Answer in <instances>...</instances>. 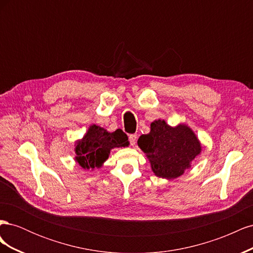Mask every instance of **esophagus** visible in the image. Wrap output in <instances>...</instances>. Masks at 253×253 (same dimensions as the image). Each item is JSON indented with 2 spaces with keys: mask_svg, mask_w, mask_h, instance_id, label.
Returning <instances> with one entry per match:
<instances>
[{
  "mask_svg": "<svg viewBox=\"0 0 253 253\" xmlns=\"http://www.w3.org/2000/svg\"><path fill=\"white\" fill-rule=\"evenodd\" d=\"M128 139H129V142H131V145H133V147H134V145L136 144V141H137V135L136 134L129 135Z\"/></svg>",
  "mask_w": 253,
  "mask_h": 253,
  "instance_id": "esophagus-1",
  "label": "esophagus"
}]
</instances>
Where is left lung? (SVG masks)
Instances as JSON below:
<instances>
[{"instance_id":"obj_1","label":"left lung","mask_w":253,"mask_h":253,"mask_svg":"<svg viewBox=\"0 0 253 253\" xmlns=\"http://www.w3.org/2000/svg\"><path fill=\"white\" fill-rule=\"evenodd\" d=\"M138 147L157 177L175 179L185 173L202 153V143L186 124L172 126L163 119L151 124L149 134L139 137Z\"/></svg>"}]
</instances>
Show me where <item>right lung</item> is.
Here are the masks:
<instances>
[{
  "instance_id": "right-lung-1",
  "label": "right lung",
  "mask_w": 253,
  "mask_h": 253,
  "mask_svg": "<svg viewBox=\"0 0 253 253\" xmlns=\"http://www.w3.org/2000/svg\"><path fill=\"white\" fill-rule=\"evenodd\" d=\"M127 136L120 128L111 133L97 125H90L81 139L75 142V162L84 170L99 169L108 160L114 148L128 147Z\"/></svg>"
}]
</instances>
